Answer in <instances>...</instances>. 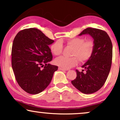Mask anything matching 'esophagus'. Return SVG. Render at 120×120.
Listing matches in <instances>:
<instances>
[{
	"mask_svg": "<svg viewBox=\"0 0 120 120\" xmlns=\"http://www.w3.org/2000/svg\"><path fill=\"white\" fill-rule=\"evenodd\" d=\"M59 70H61V71H66V70L64 69H63V68H59Z\"/></svg>",
	"mask_w": 120,
	"mask_h": 120,
	"instance_id": "obj_1",
	"label": "esophagus"
}]
</instances>
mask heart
Listing matches in <instances>:
<instances>
[{"label": "heart", "mask_w": 120, "mask_h": 120, "mask_svg": "<svg viewBox=\"0 0 120 120\" xmlns=\"http://www.w3.org/2000/svg\"><path fill=\"white\" fill-rule=\"evenodd\" d=\"M68 46L73 48L71 56L66 57L61 56L56 59L55 63L63 69H69L75 66L78 61L85 63L89 60L93 55L95 50V43L92 40L85 41L83 38H75L66 40ZM51 51L54 55H61L63 45L61 41L57 40L51 46Z\"/></svg>", "instance_id": "heart-1"}]
</instances>
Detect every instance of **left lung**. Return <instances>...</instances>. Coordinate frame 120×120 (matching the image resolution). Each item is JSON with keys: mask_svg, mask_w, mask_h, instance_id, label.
<instances>
[{"mask_svg": "<svg viewBox=\"0 0 120 120\" xmlns=\"http://www.w3.org/2000/svg\"><path fill=\"white\" fill-rule=\"evenodd\" d=\"M89 34L93 38L95 50L92 57L82 66L84 70H76L77 76L71 83L85 94L98 91L104 85L110 72L112 59L111 40L104 30L88 28L79 34Z\"/></svg>", "mask_w": 120, "mask_h": 120, "instance_id": "1", "label": "left lung"}]
</instances>
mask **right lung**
Listing matches in <instances>:
<instances>
[{
  "label": "right lung",
  "mask_w": 120,
  "mask_h": 120,
  "mask_svg": "<svg viewBox=\"0 0 120 120\" xmlns=\"http://www.w3.org/2000/svg\"><path fill=\"white\" fill-rule=\"evenodd\" d=\"M54 41L36 28L21 30L14 39L12 68L18 84L29 94L44 90L57 70V66L49 63L52 59L49 45Z\"/></svg>",
  "instance_id": "1"
}]
</instances>
